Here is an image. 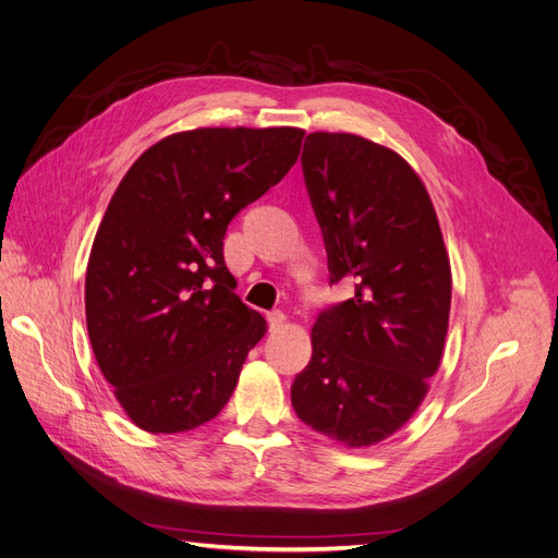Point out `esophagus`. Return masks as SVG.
<instances>
[{"label":"esophagus","instance_id":"34e87169","mask_svg":"<svg viewBox=\"0 0 558 558\" xmlns=\"http://www.w3.org/2000/svg\"><path fill=\"white\" fill-rule=\"evenodd\" d=\"M284 313L282 311H271L266 315V322H268V328H271V331H276V328H280L282 324H284Z\"/></svg>","mask_w":558,"mask_h":558}]
</instances>
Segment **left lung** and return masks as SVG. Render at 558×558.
<instances>
[{
	"label": "left lung",
	"instance_id": "obj_1",
	"mask_svg": "<svg viewBox=\"0 0 558 558\" xmlns=\"http://www.w3.org/2000/svg\"><path fill=\"white\" fill-rule=\"evenodd\" d=\"M301 168L328 282L354 278L356 292L319 313L292 407L319 435L373 446L411 418L441 363L450 262L425 185L396 151L349 133H311Z\"/></svg>",
	"mask_w": 558,
	"mask_h": 558
}]
</instances>
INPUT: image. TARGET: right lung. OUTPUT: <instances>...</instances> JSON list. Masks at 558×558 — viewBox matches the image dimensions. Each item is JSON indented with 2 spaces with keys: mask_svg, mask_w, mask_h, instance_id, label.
<instances>
[{
  "mask_svg": "<svg viewBox=\"0 0 558 558\" xmlns=\"http://www.w3.org/2000/svg\"><path fill=\"white\" fill-rule=\"evenodd\" d=\"M299 129H197L165 137L121 179L85 280L87 331L129 418L174 435L220 414L266 322L234 294L227 225L276 185Z\"/></svg>",
  "mask_w": 558,
  "mask_h": 558,
  "instance_id": "right-lung-1",
  "label": "right lung"
}]
</instances>
